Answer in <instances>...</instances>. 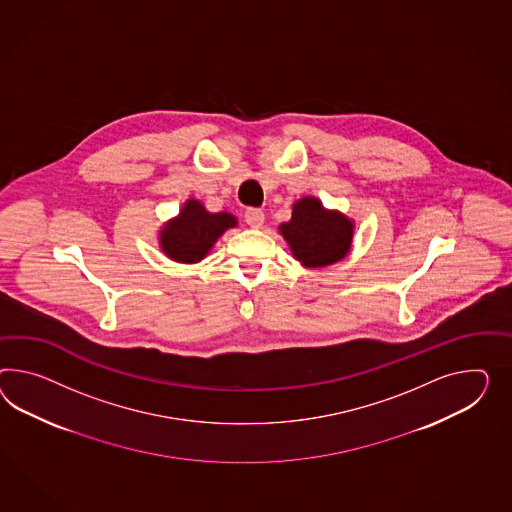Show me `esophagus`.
I'll list each match as a JSON object with an SVG mask.
<instances>
[{
  "label": "esophagus",
  "mask_w": 512,
  "mask_h": 512,
  "mask_svg": "<svg viewBox=\"0 0 512 512\" xmlns=\"http://www.w3.org/2000/svg\"><path fill=\"white\" fill-rule=\"evenodd\" d=\"M245 221H247L250 228H262L263 223H265V215L258 208H249L245 211Z\"/></svg>",
  "instance_id": "34e87169"
}]
</instances>
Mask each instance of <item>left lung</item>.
<instances>
[{
	"label": "left lung",
	"instance_id": "1",
	"mask_svg": "<svg viewBox=\"0 0 512 512\" xmlns=\"http://www.w3.org/2000/svg\"><path fill=\"white\" fill-rule=\"evenodd\" d=\"M278 228L293 256L310 269L340 262L353 243V221L340 211L325 210L315 197L297 200L291 219Z\"/></svg>",
	"mask_w": 512,
	"mask_h": 512
}]
</instances>
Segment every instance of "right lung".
I'll return each mask as SVG.
<instances>
[{
	"label": "right lung",
	"mask_w": 512,
	"mask_h": 512,
	"mask_svg": "<svg viewBox=\"0 0 512 512\" xmlns=\"http://www.w3.org/2000/svg\"><path fill=\"white\" fill-rule=\"evenodd\" d=\"M236 224L232 213H210L200 200L189 198L180 213L161 228L159 247L174 262L197 263L204 260L215 241Z\"/></svg>",
	"instance_id": "right-lung-1"
}]
</instances>
